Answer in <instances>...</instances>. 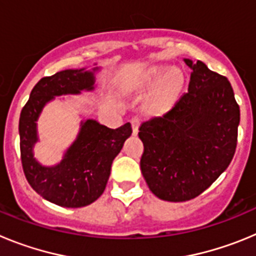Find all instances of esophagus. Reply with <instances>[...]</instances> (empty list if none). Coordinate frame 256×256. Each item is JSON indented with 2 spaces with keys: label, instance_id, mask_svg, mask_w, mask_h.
<instances>
[{
  "label": "esophagus",
  "instance_id": "esophagus-1",
  "mask_svg": "<svg viewBox=\"0 0 256 256\" xmlns=\"http://www.w3.org/2000/svg\"><path fill=\"white\" fill-rule=\"evenodd\" d=\"M130 123H132V130H133V133L134 134H137L138 133V126H140V123H141V118L140 116H133L132 119H130Z\"/></svg>",
  "mask_w": 256,
  "mask_h": 256
}]
</instances>
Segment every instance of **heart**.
I'll return each instance as SVG.
<instances>
[{
	"label": "heart",
	"mask_w": 256,
	"mask_h": 256,
	"mask_svg": "<svg viewBox=\"0 0 256 256\" xmlns=\"http://www.w3.org/2000/svg\"><path fill=\"white\" fill-rule=\"evenodd\" d=\"M162 72V68H152L144 74L140 82L137 83V90H144L150 87L159 74ZM183 86V76L178 69H169L162 74V78L156 82L151 92L148 94V98L144 101V108L150 114H159L165 112L173 101L177 98L178 94L180 92Z\"/></svg>",
	"instance_id": "obj_1"
}]
</instances>
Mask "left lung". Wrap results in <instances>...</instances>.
<instances>
[{"instance_id": "1", "label": "left lung", "mask_w": 256, "mask_h": 256, "mask_svg": "<svg viewBox=\"0 0 256 256\" xmlns=\"http://www.w3.org/2000/svg\"><path fill=\"white\" fill-rule=\"evenodd\" d=\"M191 68L188 91L169 112L140 126L141 170L165 201L195 198L228 168L237 146L240 106L227 76L202 61Z\"/></svg>"}]
</instances>
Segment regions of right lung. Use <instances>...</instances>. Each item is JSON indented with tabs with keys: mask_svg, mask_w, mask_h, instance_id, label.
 Instances as JSON below:
<instances>
[{
	"mask_svg": "<svg viewBox=\"0 0 256 256\" xmlns=\"http://www.w3.org/2000/svg\"><path fill=\"white\" fill-rule=\"evenodd\" d=\"M94 83V73L84 69L62 70L44 76L32 90L20 112V159L26 180L38 195L58 206H86L100 198L112 160L132 133L130 123L112 130L88 119L60 164L46 168L36 162L32 148L37 142L36 120L42 108L54 96L92 90Z\"/></svg>",
	"mask_w": 256,
	"mask_h": 256,
	"instance_id": "1",
	"label": "right lung"
}]
</instances>
